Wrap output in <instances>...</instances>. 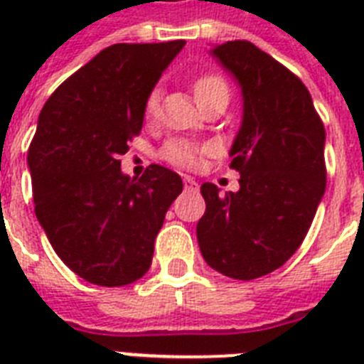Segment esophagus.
I'll list each match as a JSON object with an SVG mask.
<instances>
[{"instance_id": "1", "label": "esophagus", "mask_w": 364, "mask_h": 364, "mask_svg": "<svg viewBox=\"0 0 364 364\" xmlns=\"http://www.w3.org/2000/svg\"><path fill=\"white\" fill-rule=\"evenodd\" d=\"M185 191L187 193H196L198 191V183L194 181L193 177H185Z\"/></svg>"}]
</instances>
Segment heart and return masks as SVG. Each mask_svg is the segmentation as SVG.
Listing matches in <instances>:
<instances>
[{"instance_id":"heart-1","label":"heart","mask_w":364,"mask_h":364,"mask_svg":"<svg viewBox=\"0 0 364 364\" xmlns=\"http://www.w3.org/2000/svg\"><path fill=\"white\" fill-rule=\"evenodd\" d=\"M215 92H228L227 85L223 79L215 75H205L200 77L198 81L194 82V96L196 100L205 98L210 94ZM160 88H153L151 94L147 96V102H145V115L154 117L159 113V105H160ZM166 160H170L177 166H185V168H191V166L196 164V156H198V147L193 145L188 141H181V139H176V141H170L162 151Z\"/></svg>"}]
</instances>
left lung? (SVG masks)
Listing matches in <instances>:
<instances>
[{"label":"left lung","mask_w":364,"mask_h":364,"mask_svg":"<svg viewBox=\"0 0 364 364\" xmlns=\"http://www.w3.org/2000/svg\"><path fill=\"white\" fill-rule=\"evenodd\" d=\"M210 54L242 92L228 153L242 177L236 193L202 185L196 238L213 270L255 279L285 264L308 234L327 185L325 128L299 77L253 43L227 41Z\"/></svg>","instance_id":"8db88e82"}]
</instances>
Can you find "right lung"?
I'll use <instances>...</instances> for the list:
<instances>
[{"label": "right lung", "mask_w": 364, "mask_h": 364, "mask_svg": "<svg viewBox=\"0 0 364 364\" xmlns=\"http://www.w3.org/2000/svg\"><path fill=\"white\" fill-rule=\"evenodd\" d=\"M183 47V39L111 45L39 113L28 151L37 221L88 283L122 287L145 276L166 211L181 194L176 171L151 164L137 179L122 173L119 154L128 153L147 96Z\"/></svg>", "instance_id": "obj_1"}]
</instances>
